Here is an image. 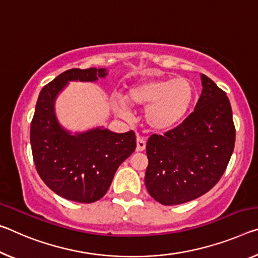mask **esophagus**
I'll use <instances>...</instances> for the list:
<instances>
[{"mask_svg":"<svg viewBox=\"0 0 258 258\" xmlns=\"http://www.w3.org/2000/svg\"><path fill=\"white\" fill-rule=\"evenodd\" d=\"M146 149V139L138 137L137 138V151H142Z\"/></svg>","mask_w":258,"mask_h":258,"instance_id":"esophagus-1","label":"esophagus"}]
</instances>
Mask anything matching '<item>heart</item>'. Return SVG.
Returning <instances> with one entry per match:
<instances>
[{
  "label": "heart",
  "mask_w": 258,
  "mask_h": 258,
  "mask_svg": "<svg viewBox=\"0 0 258 258\" xmlns=\"http://www.w3.org/2000/svg\"><path fill=\"white\" fill-rule=\"evenodd\" d=\"M195 93V86L186 78H153L131 86L125 101L133 107H146L145 119L150 128L166 131L185 118ZM117 108L121 116L128 114L122 101L117 102Z\"/></svg>",
  "instance_id": "b5f03b06"
}]
</instances>
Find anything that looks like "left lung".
Segmentation results:
<instances>
[{"label":"left lung","mask_w":258,"mask_h":258,"mask_svg":"<svg viewBox=\"0 0 258 258\" xmlns=\"http://www.w3.org/2000/svg\"><path fill=\"white\" fill-rule=\"evenodd\" d=\"M202 93L194 111L164 136L147 142L145 183L164 206L189 202L209 191L222 178L232 156L235 127L226 93L201 75Z\"/></svg>","instance_id":"obj_1"}]
</instances>
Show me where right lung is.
<instances>
[{"mask_svg": "<svg viewBox=\"0 0 258 258\" xmlns=\"http://www.w3.org/2000/svg\"><path fill=\"white\" fill-rule=\"evenodd\" d=\"M105 69H71L41 89L31 122L30 140L36 171L57 195L92 203L107 193L122 162L136 150L133 131L114 133L103 127L72 134L55 114V101L69 81H96Z\"/></svg>", "mask_w": 258, "mask_h": 258, "instance_id": "obj_1", "label": "right lung"}]
</instances>
